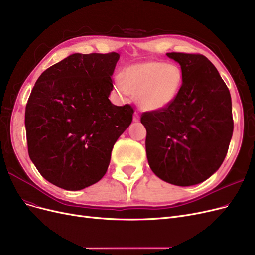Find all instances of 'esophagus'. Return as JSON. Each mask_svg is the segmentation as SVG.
I'll return each instance as SVG.
<instances>
[{
  "label": "esophagus",
  "mask_w": 255,
  "mask_h": 255,
  "mask_svg": "<svg viewBox=\"0 0 255 255\" xmlns=\"http://www.w3.org/2000/svg\"><path fill=\"white\" fill-rule=\"evenodd\" d=\"M138 121H139L138 113H137V112H134V115H133V122H138Z\"/></svg>",
  "instance_id": "34e87169"
}]
</instances>
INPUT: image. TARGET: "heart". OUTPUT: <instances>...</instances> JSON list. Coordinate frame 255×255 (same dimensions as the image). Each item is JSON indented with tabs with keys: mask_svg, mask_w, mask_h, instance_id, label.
<instances>
[{
	"mask_svg": "<svg viewBox=\"0 0 255 255\" xmlns=\"http://www.w3.org/2000/svg\"><path fill=\"white\" fill-rule=\"evenodd\" d=\"M183 84L181 68L164 62H144L131 65L115 81L121 97L135 96L138 106L146 111H159L175 100Z\"/></svg>",
	"mask_w": 255,
	"mask_h": 255,
	"instance_id": "b5f03b06",
	"label": "heart"
}]
</instances>
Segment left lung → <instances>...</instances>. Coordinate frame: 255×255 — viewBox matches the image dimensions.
Returning <instances> with one entry per match:
<instances>
[{"mask_svg": "<svg viewBox=\"0 0 255 255\" xmlns=\"http://www.w3.org/2000/svg\"><path fill=\"white\" fill-rule=\"evenodd\" d=\"M167 56L181 65L183 84L167 108L142 115L146 153L161 180L192 186L210 177L227 154L233 133L231 97L206 56L182 52Z\"/></svg>", "mask_w": 255, "mask_h": 255, "instance_id": "1", "label": "left lung"}]
</instances>
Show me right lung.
Returning a JSON list of instances; mask_svg holds the SVG:
<instances>
[{
	"instance_id": "add662e5",
	"label": "right lung",
	"mask_w": 255,
	"mask_h": 255,
	"mask_svg": "<svg viewBox=\"0 0 255 255\" xmlns=\"http://www.w3.org/2000/svg\"><path fill=\"white\" fill-rule=\"evenodd\" d=\"M117 52L73 53L37 79L25 110L29 157L41 175L77 191L105 175L113 145L132 122L133 108L108 97Z\"/></svg>"
}]
</instances>
